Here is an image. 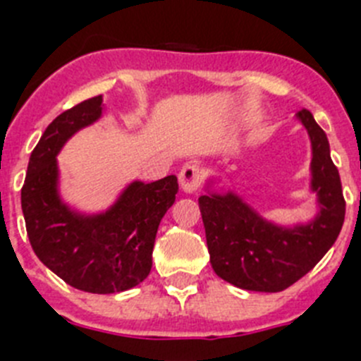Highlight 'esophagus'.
I'll list each match as a JSON object with an SVG mask.
<instances>
[{
    "instance_id": "1",
    "label": "esophagus",
    "mask_w": 361,
    "mask_h": 361,
    "mask_svg": "<svg viewBox=\"0 0 361 361\" xmlns=\"http://www.w3.org/2000/svg\"><path fill=\"white\" fill-rule=\"evenodd\" d=\"M203 180V171L196 163H187L180 171V187L183 192L192 194L194 190H198L200 183Z\"/></svg>"
}]
</instances>
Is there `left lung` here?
<instances>
[{"mask_svg":"<svg viewBox=\"0 0 361 361\" xmlns=\"http://www.w3.org/2000/svg\"><path fill=\"white\" fill-rule=\"evenodd\" d=\"M296 120L311 140V192L318 212L305 224L280 225L265 219L234 190L212 189L200 196L211 265L221 280L258 293H280L314 267L334 245L345 218L338 169L331 159L327 134L303 109Z\"/></svg>","mask_w":361,"mask_h":361,"instance_id":"1","label":"left lung"}]
</instances>
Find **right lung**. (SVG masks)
<instances>
[{
  "label": "right lung",
  "mask_w": 361,
  "mask_h": 361,
  "mask_svg": "<svg viewBox=\"0 0 361 361\" xmlns=\"http://www.w3.org/2000/svg\"><path fill=\"white\" fill-rule=\"evenodd\" d=\"M103 96L59 114L39 137L21 189V209L30 245L39 262L74 289L123 293L142 283L152 267L159 221L176 200L178 178L134 180L109 209H72L59 194L58 154L81 128L103 114Z\"/></svg>",
  "instance_id": "1"
}]
</instances>
